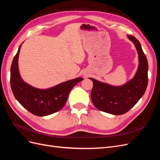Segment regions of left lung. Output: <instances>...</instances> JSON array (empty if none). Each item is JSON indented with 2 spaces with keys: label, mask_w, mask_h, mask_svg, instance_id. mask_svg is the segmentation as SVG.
<instances>
[{
  "label": "left lung",
  "mask_w": 160,
  "mask_h": 160,
  "mask_svg": "<svg viewBox=\"0 0 160 160\" xmlns=\"http://www.w3.org/2000/svg\"><path fill=\"white\" fill-rule=\"evenodd\" d=\"M136 47L139 67L133 79L120 87H113L89 78L93 83L91 98L97 109L113 115H122L132 109L143 95L148 83V63L141 44L136 38L128 35Z\"/></svg>",
  "instance_id": "obj_1"
}]
</instances>
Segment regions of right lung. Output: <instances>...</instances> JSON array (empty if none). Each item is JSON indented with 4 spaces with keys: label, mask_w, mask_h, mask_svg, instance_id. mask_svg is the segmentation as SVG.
Returning a JSON list of instances; mask_svg holds the SVG:
<instances>
[{
    "label": "right lung",
    "mask_w": 160,
    "mask_h": 160,
    "mask_svg": "<svg viewBox=\"0 0 160 160\" xmlns=\"http://www.w3.org/2000/svg\"><path fill=\"white\" fill-rule=\"evenodd\" d=\"M21 45L14 56L11 67V86L12 93L20 104L37 116L54 113L65 105L73 87L83 80L78 77L48 89H38L24 82L19 74L18 59Z\"/></svg>",
    "instance_id": "right-lung-1"
}]
</instances>
